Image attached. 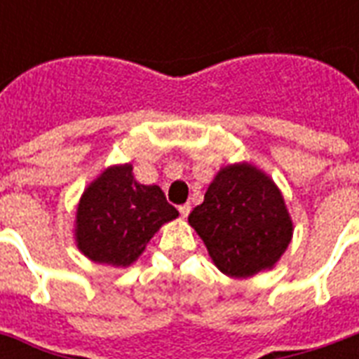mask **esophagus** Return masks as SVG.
<instances>
[{"instance_id":"34e87169","label":"esophagus","mask_w":359,"mask_h":359,"mask_svg":"<svg viewBox=\"0 0 359 359\" xmlns=\"http://www.w3.org/2000/svg\"><path fill=\"white\" fill-rule=\"evenodd\" d=\"M190 210H191L190 203H184V205H180V207H179V212H180V216H182V218H186V216L190 214Z\"/></svg>"}]
</instances>
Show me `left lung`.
I'll use <instances>...</instances> for the list:
<instances>
[{
	"instance_id": "left-lung-1",
	"label": "left lung",
	"mask_w": 359,
	"mask_h": 359,
	"mask_svg": "<svg viewBox=\"0 0 359 359\" xmlns=\"http://www.w3.org/2000/svg\"><path fill=\"white\" fill-rule=\"evenodd\" d=\"M188 222L214 264L231 278H250L272 268L292 236L281 191L248 163L222 169Z\"/></svg>"
}]
</instances>
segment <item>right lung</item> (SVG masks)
Segmentation results:
<instances>
[{"mask_svg":"<svg viewBox=\"0 0 359 359\" xmlns=\"http://www.w3.org/2000/svg\"><path fill=\"white\" fill-rule=\"evenodd\" d=\"M177 216L160 186L140 184L130 163L115 165L81 196L76 214L78 248L95 262L128 266L152 235Z\"/></svg>","mask_w":359,"mask_h":359,"instance_id":"right-lung-1","label":"right lung"}]
</instances>
